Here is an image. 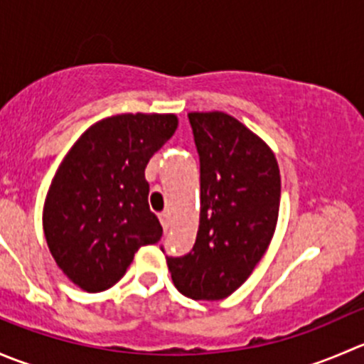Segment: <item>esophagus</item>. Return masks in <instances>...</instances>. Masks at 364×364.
<instances>
[{
	"label": "esophagus",
	"mask_w": 364,
	"mask_h": 364,
	"mask_svg": "<svg viewBox=\"0 0 364 364\" xmlns=\"http://www.w3.org/2000/svg\"><path fill=\"white\" fill-rule=\"evenodd\" d=\"M159 218H160L161 227H164V230H165V232H167V230H168V225H171V222H168V213H167V211L160 213Z\"/></svg>",
	"instance_id": "obj_1"
}]
</instances>
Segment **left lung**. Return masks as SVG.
<instances>
[{
  "instance_id": "8db88e82",
  "label": "left lung",
  "mask_w": 364,
  "mask_h": 364,
  "mask_svg": "<svg viewBox=\"0 0 364 364\" xmlns=\"http://www.w3.org/2000/svg\"><path fill=\"white\" fill-rule=\"evenodd\" d=\"M200 160V218L193 248L167 257L176 289L218 301L247 282L277 229L280 168L269 146L225 112H190Z\"/></svg>"
}]
</instances>
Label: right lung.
Instances as JSON below:
<instances>
[{
    "mask_svg": "<svg viewBox=\"0 0 364 364\" xmlns=\"http://www.w3.org/2000/svg\"><path fill=\"white\" fill-rule=\"evenodd\" d=\"M176 128L174 114H117L91 124L61 161L43 232L60 269L82 291L112 287L139 248L160 241L144 171Z\"/></svg>",
    "mask_w": 364,
    "mask_h": 364,
    "instance_id": "1",
    "label": "right lung"
}]
</instances>
